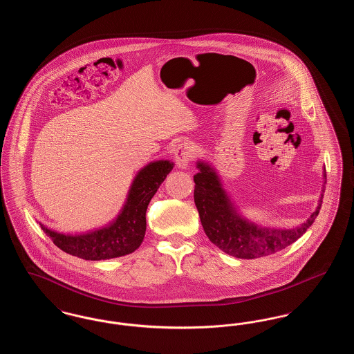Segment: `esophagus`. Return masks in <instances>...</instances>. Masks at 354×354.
I'll use <instances>...</instances> for the list:
<instances>
[{
  "instance_id": "obj_1",
  "label": "esophagus",
  "mask_w": 354,
  "mask_h": 354,
  "mask_svg": "<svg viewBox=\"0 0 354 354\" xmlns=\"http://www.w3.org/2000/svg\"><path fill=\"white\" fill-rule=\"evenodd\" d=\"M194 155V146L188 142H182L175 149V160L179 169H187Z\"/></svg>"
}]
</instances>
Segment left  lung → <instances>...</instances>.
<instances>
[{
  "mask_svg": "<svg viewBox=\"0 0 354 354\" xmlns=\"http://www.w3.org/2000/svg\"><path fill=\"white\" fill-rule=\"evenodd\" d=\"M199 172L194 176V201L208 239L223 252L237 259L270 256L295 243L306 232L320 212L326 171H322L324 185L315 212L295 228H270L244 218L230 194L223 187L216 169L205 160H198Z\"/></svg>",
  "mask_w": 354,
  "mask_h": 354,
  "instance_id": "left-lung-1",
  "label": "left lung"
}]
</instances>
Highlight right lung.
<instances>
[{
  "instance_id": "right-lung-1",
  "label": "right lung",
  "mask_w": 354,
  "mask_h": 354,
  "mask_svg": "<svg viewBox=\"0 0 354 354\" xmlns=\"http://www.w3.org/2000/svg\"><path fill=\"white\" fill-rule=\"evenodd\" d=\"M174 166L171 160L162 159L139 169L117 218L103 227L81 234H64L42 223L39 225L59 250L84 260H107L130 254L145 239L147 205Z\"/></svg>"
}]
</instances>
